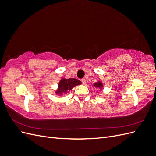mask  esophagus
I'll use <instances>...</instances> for the list:
<instances>
[{"instance_id": "34e87169", "label": "esophagus", "mask_w": 156, "mask_h": 156, "mask_svg": "<svg viewBox=\"0 0 156 156\" xmlns=\"http://www.w3.org/2000/svg\"><path fill=\"white\" fill-rule=\"evenodd\" d=\"M81 83H82V84H86V83H87L86 79H81Z\"/></svg>"}]
</instances>
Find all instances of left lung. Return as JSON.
I'll return each mask as SVG.
<instances>
[{
	"mask_svg": "<svg viewBox=\"0 0 156 156\" xmlns=\"http://www.w3.org/2000/svg\"><path fill=\"white\" fill-rule=\"evenodd\" d=\"M94 87H96V88H100L102 87V84L101 83V82H98V83H96L94 84Z\"/></svg>",
	"mask_w": 156,
	"mask_h": 156,
	"instance_id": "left-lung-1",
	"label": "left lung"
}]
</instances>
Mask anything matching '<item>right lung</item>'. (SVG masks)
<instances>
[{
	"instance_id": "1",
	"label": "right lung",
	"mask_w": 156,
	"mask_h": 156,
	"mask_svg": "<svg viewBox=\"0 0 156 156\" xmlns=\"http://www.w3.org/2000/svg\"><path fill=\"white\" fill-rule=\"evenodd\" d=\"M81 81L76 79L69 78L68 79H63L60 81L58 84V93H66L68 90H70L75 86L79 85L81 84Z\"/></svg>"
}]
</instances>
